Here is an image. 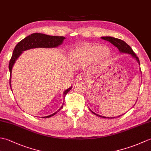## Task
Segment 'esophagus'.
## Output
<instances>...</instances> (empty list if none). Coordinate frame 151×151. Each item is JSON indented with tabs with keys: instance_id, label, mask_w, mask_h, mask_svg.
I'll use <instances>...</instances> for the list:
<instances>
[{
	"instance_id": "obj_1",
	"label": "esophagus",
	"mask_w": 151,
	"mask_h": 151,
	"mask_svg": "<svg viewBox=\"0 0 151 151\" xmlns=\"http://www.w3.org/2000/svg\"><path fill=\"white\" fill-rule=\"evenodd\" d=\"M84 76H83V75H78V76H76V78H75V82H80V81H82V80L84 79Z\"/></svg>"
}]
</instances>
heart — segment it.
I'll return each instance as SVG.
<instances>
[{
    "label": "heart",
    "instance_id": "heart-1",
    "mask_svg": "<svg viewBox=\"0 0 151 151\" xmlns=\"http://www.w3.org/2000/svg\"><path fill=\"white\" fill-rule=\"evenodd\" d=\"M111 51L106 47L99 44L86 43L74 50L70 58L75 63H87L94 61L97 63L106 62L110 58Z\"/></svg>",
    "mask_w": 151,
    "mask_h": 151
}]
</instances>
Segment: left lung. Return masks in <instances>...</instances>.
Instances as JSON below:
<instances>
[{
	"instance_id": "obj_1",
	"label": "left lung",
	"mask_w": 151,
	"mask_h": 151,
	"mask_svg": "<svg viewBox=\"0 0 151 151\" xmlns=\"http://www.w3.org/2000/svg\"><path fill=\"white\" fill-rule=\"evenodd\" d=\"M101 38H102V40H104L105 41H109V42H110L112 45H114L115 47H116L117 49H119V50L120 51V52L130 54V55L132 56L134 58H135L137 60V62H138L139 64L140 65L139 60L138 58V57H137L136 56V54L134 52V51L132 50V48H131L129 45L125 43L124 41L121 40H119V39H117V38H115V37H110V36L101 37ZM92 113L96 115H97V116H99V117H103V118H108H108H111V119L115 118V117H104V116H101V115H98L97 114L94 113L93 111H92ZM121 115H119V116H118V117L121 116Z\"/></svg>"
}]
</instances>
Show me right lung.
Here are the masks:
<instances>
[{
    "mask_svg": "<svg viewBox=\"0 0 151 151\" xmlns=\"http://www.w3.org/2000/svg\"><path fill=\"white\" fill-rule=\"evenodd\" d=\"M65 39V37H64L63 36H49V35L40 34V33H34L26 37L24 39L21 40L20 42H19L17 45H16L15 47L10 61H9V73H10V76H9V85H10V87H11V76H12L11 75H12V67L14 66L16 60L18 58L19 56L21 55V53L23 52V51L30 49H34V48L56 47L60 45L63 43V40ZM71 88L72 87H70V88L66 89V90L63 92L64 97H65L67 93L71 89ZM63 104L64 103H63L61 108L57 111H56L55 113L52 114V115H48V116H46V117H43L42 118L50 117L55 114H56L57 112H58L61 109L63 108Z\"/></svg>",
    "mask_w": 151,
    "mask_h": 151,
    "instance_id": "right-lung-1",
    "label": "right lung"
}]
</instances>
